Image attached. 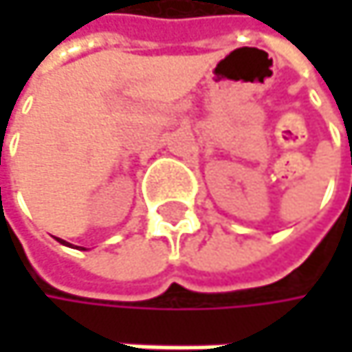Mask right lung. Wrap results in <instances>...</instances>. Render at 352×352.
Listing matches in <instances>:
<instances>
[{
	"label": "right lung",
	"mask_w": 352,
	"mask_h": 352,
	"mask_svg": "<svg viewBox=\"0 0 352 352\" xmlns=\"http://www.w3.org/2000/svg\"><path fill=\"white\" fill-rule=\"evenodd\" d=\"M58 241H60V239H58ZM60 243H63V245H67V243H65V241H60Z\"/></svg>",
	"instance_id": "obj_1"
}]
</instances>
